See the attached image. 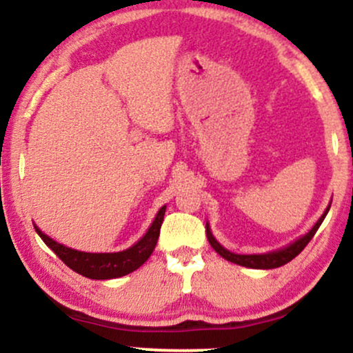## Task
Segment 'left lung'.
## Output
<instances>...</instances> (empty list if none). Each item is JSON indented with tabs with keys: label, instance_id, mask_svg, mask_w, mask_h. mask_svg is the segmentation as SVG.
I'll list each match as a JSON object with an SVG mask.
<instances>
[{
	"label": "left lung",
	"instance_id": "8db88e82",
	"mask_svg": "<svg viewBox=\"0 0 353 353\" xmlns=\"http://www.w3.org/2000/svg\"><path fill=\"white\" fill-rule=\"evenodd\" d=\"M328 210H330V208H326V211L323 214H321L320 220L314 223L313 228H311L310 232L306 233V235H303L301 239H298L296 242L288 245V247L281 248V250H276V252H269V254H259V255L257 254H255V255L233 254V252L226 250L225 247H221V245L216 242V239H214L213 233H211L210 225H208V223H206V236H208V242H210L211 247L214 248V252H216V254H220L221 257L226 259V261L233 262V264L250 267V269H276V267L288 264V262H291L292 259L296 257V255L301 254V252L304 250V247H306V245L310 243V240L314 236L316 230L320 228V225L323 223V220H325L326 213H328Z\"/></svg>",
	"mask_w": 353,
	"mask_h": 353
}]
</instances>
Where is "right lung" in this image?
Instances as JSON below:
<instances>
[{
  "instance_id": "right-lung-1",
  "label": "right lung",
  "mask_w": 353,
  "mask_h": 353,
  "mask_svg": "<svg viewBox=\"0 0 353 353\" xmlns=\"http://www.w3.org/2000/svg\"><path fill=\"white\" fill-rule=\"evenodd\" d=\"M165 206L159 210L154 223L147 230L145 235L139 240L135 245L127 248L123 252H113V254H89V252H79L74 248L65 247V245L57 243L47 236L46 233L40 232L35 225V232L39 233L40 239L46 242L49 248L54 250V254L64 262L65 265L70 267L74 272L81 276L89 277V279H114V277L127 276L139 269L143 262L150 257L157 245L159 233H161L162 221H164Z\"/></svg>"
}]
</instances>
